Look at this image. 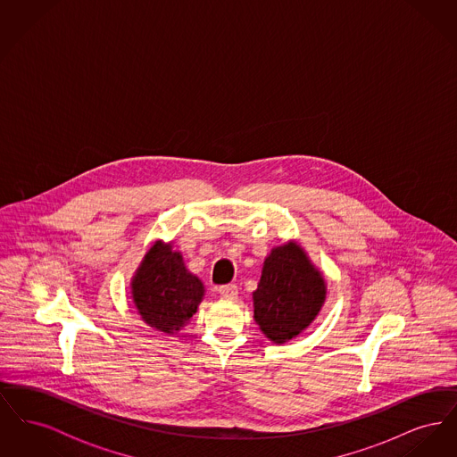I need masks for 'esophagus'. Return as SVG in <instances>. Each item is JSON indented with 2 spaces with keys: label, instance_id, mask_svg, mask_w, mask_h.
I'll use <instances>...</instances> for the list:
<instances>
[{
  "label": "esophagus",
  "instance_id": "34e87169",
  "mask_svg": "<svg viewBox=\"0 0 457 457\" xmlns=\"http://www.w3.org/2000/svg\"><path fill=\"white\" fill-rule=\"evenodd\" d=\"M219 295L224 296V298H237L238 295V286L237 284H224V286H219Z\"/></svg>",
  "mask_w": 457,
  "mask_h": 457
}]
</instances>
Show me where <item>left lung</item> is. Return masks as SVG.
Instances as JSON below:
<instances>
[{
  "instance_id": "1",
  "label": "left lung",
  "mask_w": 457,
  "mask_h": 457,
  "mask_svg": "<svg viewBox=\"0 0 457 457\" xmlns=\"http://www.w3.org/2000/svg\"><path fill=\"white\" fill-rule=\"evenodd\" d=\"M326 281L296 243L278 246L263 262L253 291V313L261 330L283 345L312 324L326 302Z\"/></svg>"
}]
</instances>
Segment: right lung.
<instances>
[{
  "instance_id": "obj_1",
  "label": "right lung",
  "mask_w": 457,
  "mask_h": 457,
  "mask_svg": "<svg viewBox=\"0 0 457 457\" xmlns=\"http://www.w3.org/2000/svg\"><path fill=\"white\" fill-rule=\"evenodd\" d=\"M131 295L147 326L173 334L194 317L204 296V284L187 270L171 243L157 241L131 279Z\"/></svg>"
}]
</instances>
